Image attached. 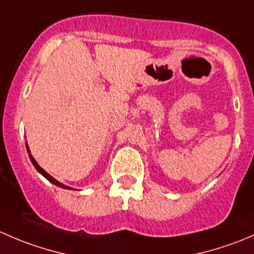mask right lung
Segmentation results:
<instances>
[{
	"label": "right lung",
	"instance_id": "1",
	"mask_svg": "<svg viewBox=\"0 0 254 254\" xmlns=\"http://www.w3.org/2000/svg\"><path fill=\"white\" fill-rule=\"evenodd\" d=\"M27 151H28V153H29V158H30V161H32V163H33V166H34L35 167V170L38 171V172L40 173V175H43L45 177V178L48 179L49 182H50V183H53V184H55V186H58V187H61V188H65V189H72V188H70V187H67V186H65V184H61L60 182H58L56 181L55 178H53V177H51L50 175H49L48 172H45L44 170H43L42 167H40L39 165H38L37 163V161L34 160V157H33L32 155H30V151H29V147H28V145H27Z\"/></svg>",
	"mask_w": 254,
	"mask_h": 254
}]
</instances>
